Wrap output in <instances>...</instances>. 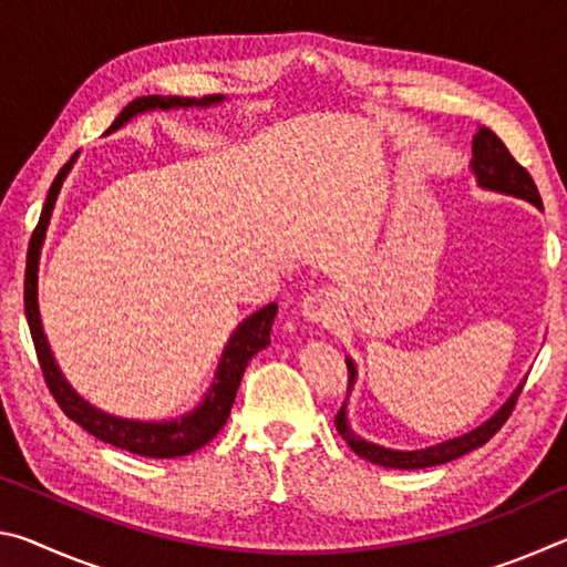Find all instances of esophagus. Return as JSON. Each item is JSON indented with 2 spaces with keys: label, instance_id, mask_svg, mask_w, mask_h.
I'll return each mask as SVG.
<instances>
[{
  "label": "esophagus",
  "instance_id": "34e87169",
  "mask_svg": "<svg viewBox=\"0 0 567 567\" xmlns=\"http://www.w3.org/2000/svg\"><path fill=\"white\" fill-rule=\"evenodd\" d=\"M300 312L307 322H332L338 318V302L328 290H315L302 297Z\"/></svg>",
  "mask_w": 567,
  "mask_h": 567
}]
</instances>
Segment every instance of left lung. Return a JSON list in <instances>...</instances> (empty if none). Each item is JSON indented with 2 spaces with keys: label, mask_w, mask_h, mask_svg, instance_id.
<instances>
[{
  "label": "left lung",
  "mask_w": 567,
  "mask_h": 567,
  "mask_svg": "<svg viewBox=\"0 0 567 567\" xmlns=\"http://www.w3.org/2000/svg\"><path fill=\"white\" fill-rule=\"evenodd\" d=\"M470 169H473L480 189L501 192V195L525 199V203H530L537 209H543L540 195H537L533 177L527 175L525 167L517 165L511 152H507V147L501 142V137H497V134L487 127H480L473 137V159H470ZM344 362H348V370H350L348 392H352L354 380H358V368H354L350 354L344 358ZM523 382L511 392V398H507L491 417H487L485 422H480V425L470 430V433L443 440V443L430 445V447L392 450V447L370 443V440L360 437L358 433H354L350 420H348V400H344V405L340 408L338 417H334V425H338V433L342 435L344 443L354 450V453L364 460H370V463H375V465L395 467V470H417V467L443 465L455 457H463L465 453H470V450L485 445L487 440H491L497 430L503 427V422L513 412L517 395H520Z\"/></svg>",
  "instance_id": "1"
}]
</instances>
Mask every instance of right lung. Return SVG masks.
Returning a JSON list of instances; mask_svg holds the SVG:
<instances>
[{
  "mask_svg": "<svg viewBox=\"0 0 567 567\" xmlns=\"http://www.w3.org/2000/svg\"><path fill=\"white\" fill-rule=\"evenodd\" d=\"M225 94H207V97H175V94H150V97H137L130 102L127 107L120 112V117L112 122V127L104 134H112L122 130L124 124L132 122L134 117L147 112H169V110H207L215 104H223ZM80 152H74L72 159L60 169V175L54 177L50 195L44 199L40 225H37L30 249H27V272H24V315L30 322V332L34 340L37 358H40L42 372L47 385H50L54 400L60 402L64 415L74 420L76 425H82L90 435L100 437L102 443H110L114 447L130 450L134 455L145 457H182L189 455L207 445L213 440L229 417L233 402L237 395L239 380H243L247 362L255 358L257 352L265 350L270 344V330L277 315V302H270L255 310L252 315L237 324L229 334V340L223 350V358L217 362L215 378L209 382L205 398L199 405L192 408L185 415L169 417V420H134V417H120L112 412H104L94 408L90 400H84L76 392L70 380L62 375L60 364L54 360V352L50 348V340L44 334L42 315H40V257L44 247L47 229H50V219L54 213L56 197L64 185L66 175L74 167Z\"/></svg>",
  "mask_w": 567,
  "mask_h": 567,
  "instance_id": "obj_1",
  "label": "right lung"
}]
</instances>
